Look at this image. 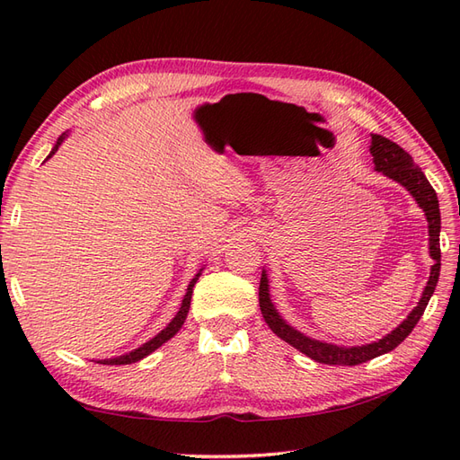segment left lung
Returning a JSON list of instances; mask_svg holds the SVG:
<instances>
[{"mask_svg":"<svg viewBox=\"0 0 460 460\" xmlns=\"http://www.w3.org/2000/svg\"><path fill=\"white\" fill-rule=\"evenodd\" d=\"M371 154H373L375 170L390 179H394V181L400 183L402 187H406V191H410V195L416 199V203L423 208L425 218H428V224H429L428 226L429 228V255L435 263L431 265L429 281L423 288L418 306L410 312L408 318L402 322L398 328L386 333L383 340L373 341V343H365V345H353V347L333 345V343H326L320 340H312V338H308V335L295 330L293 326H288L271 302V295H269V279H267V271L263 269L261 281H260V308H261V314L267 322V326L271 328L273 333L279 335L283 341L293 345L295 349L305 353L306 357L314 359L316 363H323V365L353 367V365L367 363V361L375 359V357H378V355H385L392 349H396V347L411 333V330L416 328V323L423 316L425 306H428L429 298L435 293L437 281H439L441 212H439V200H437V193L429 185L428 177H425L420 167L413 164L411 155L404 148H400L396 142L380 137V134H371Z\"/></svg>","mask_w":460,"mask_h":460,"instance_id":"8db88e82","label":"left lung"}]
</instances>
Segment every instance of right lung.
I'll return each mask as SVG.
<instances>
[{
  "mask_svg": "<svg viewBox=\"0 0 460 460\" xmlns=\"http://www.w3.org/2000/svg\"><path fill=\"white\" fill-rule=\"evenodd\" d=\"M66 137H68V134H62V137L56 140V144H54V148H52V152L47 155V160H50L52 155L56 154V150H58V146L66 140ZM200 273H203V269H199V273L191 279V283H189V287H187V293H185V296H183V300H181V308L177 310V314H175V318L167 323V326L158 333V335H154V338L150 340V341H146L144 345H140L138 349H132L130 353H125V355H119V357H113V359H101V361H97V363H101V365H130V363H137V361H140V359H144V357H148L150 353H154L155 349H158V347H162L167 340H172L173 335L181 330V326H183V322H185V318H187V314H189V308H191V296H193V287H195V283L199 281V277H200Z\"/></svg>",
  "mask_w": 460,
  "mask_h": 460,
  "instance_id": "obj_1",
  "label": "right lung"
}]
</instances>
